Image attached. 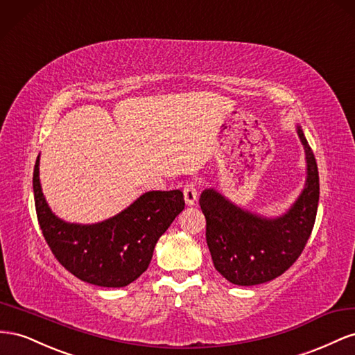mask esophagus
<instances>
[{
	"label": "esophagus",
	"mask_w": 355,
	"mask_h": 355,
	"mask_svg": "<svg viewBox=\"0 0 355 355\" xmlns=\"http://www.w3.org/2000/svg\"><path fill=\"white\" fill-rule=\"evenodd\" d=\"M183 193H184V200L187 205H193L196 199H198V183L196 181H189V183L184 186L183 189Z\"/></svg>",
	"instance_id": "esophagus-1"
}]
</instances>
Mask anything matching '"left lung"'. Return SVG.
<instances>
[{"mask_svg":"<svg viewBox=\"0 0 355 355\" xmlns=\"http://www.w3.org/2000/svg\"><path fill=\"white\" fill-rule=\"evenodd\" d=\"M308 162L306 187L296 204L275 220L235 207L214 190L199 204L207 218V244L216 269L232 284L257 286L282 275L305 248L315 223L320 177L313 151L297 128Z\"/></svg>","mask_w":355,"mask_h":355,"instance_id":"obj_1","label":"left lung"}]
</instances>
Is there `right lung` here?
I'll return each instance as SVG.
<instances>
[{"label": "right lung", "mask_w": 355, "mask_h": 355, "mask_svg": "<svg viewBox=\"0 0 355 355\" xmlns=\"http://www.w3.org/2000/svg\"><path fill=\"white\" fill-rule=\"evenodd\" d=\"M33 186L38 225L53 256L74 277L99 287H125L135 281L148 268L157 239L184 209L180 190L148 191L107 221L69 225L46 204L38 157Z\"/></svg>", "instance_id": "1"}]
</instances>
